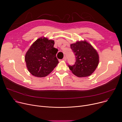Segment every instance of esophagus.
Here are the masks:
<instances>
[{"mask_svg":"<svg viewBox=\"0 0 122 122\" xmlns=\"http://www.w3.org/2000/svg\"><path fill=\"white\" fill-rule=\"evenodd\" d=\"M64 61H66V60H67V59H66V56H64V58H63V59H62Z\"/></svg>","mask_w":122,"mask_h":122,"instance_id":"obj_1","label":"esophagus"}]
</instances>
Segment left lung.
Masks as SVG:
<instances>
[{
  "instance_id": "left-lung-1",
  "label": "left lung",
  "mask_w": 122,
  "mask_h": 122,
  "mask_svg": "<svg viewBox=\"0 0 122 122\" xmlns=\"http://www.w3.org/2000/svg\"><path fill=\"white\" fill-rule=\"evenodd\" d=\"M74 53L76 61L73 66L68 65L72 72L78 77L91 75L97 68L99 62V56L96 50L86 41H77L70 45Z\"/></svg>"
}]
</instances>
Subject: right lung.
<instances>
[{"label": "right lung", "instance_id": "add662e5", "mask_svg": "<svg viewBox=\"0 0 122 122\" xmlns=\"http://www.w3.org/2000/svg\"><path fill=\"white\" fill-rule=\"evenodd\" d=\"M54 40L41 37L36 40L25 56L26 67L33 76L44 77L51 73L59 63L56 57L58 50Z\"/></svg>", "mask_w": 122, "mask_h": 122}]
</instances>
